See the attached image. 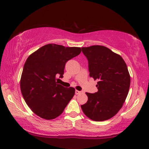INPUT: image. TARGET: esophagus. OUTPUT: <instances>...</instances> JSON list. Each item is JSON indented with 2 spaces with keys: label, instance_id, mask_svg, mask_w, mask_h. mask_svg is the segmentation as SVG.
I'll return each instance as SVG.
<instances>
[{
  "label": "esophagus",
  "instance_id": "esophagus-1",
  "mask_svg": "<svg viewBox=\"0 0 149 149\" xmlns=\"http://www.w3.org/2000/svg\"><path fill=\"white\" fill-rule=\"evenodd\" d=\"M75 95H79L81 93V91H77V90H75Z\"/></svg>",
  "mask_w": 149,
  "mask_h": 149
}]
</instances>
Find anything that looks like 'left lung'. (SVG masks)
<instances>
[{
  "label": "left lung",
  "mask_w": 149,
  "mask_h": 149,
  "mask_svg": "<svg viewBox=\"0 0 149 149\" xmlns=\"http://www.w3.org/2000/svg\"><path fill=\"white\" fill-rule=\"evenodd\" d=\"M89 62V75L95 80L98 91L86 93L88 100L81 106L84 114L93 121L102 122L117 114L127 97L130 75L120 55L102 45L82 47Z\"/></svg>",
  "instance_id": "1"
}]
</instances>
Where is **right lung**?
Masks as SVG:
<instances>
[{
  "label": "right lung",
  "instance_id": "right-lung-1",
  "mask_svg": "<svg viewBox=\"0 0 149 149\" xmlns=\"http://www.w3.org/2000/svg\"><path fill=\"white\" fill-rule=\"evenodd\" d=\"M81 52L80 47L52 43L42 46L27 58L20 89L26 104L38 116L48 120L57 118L74 97V88L62 86L56 77H63L65 63Z\"/></svg>",
  "mask_w": 149,
  "mask_h": 149
}]
</instances>
